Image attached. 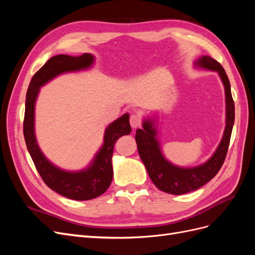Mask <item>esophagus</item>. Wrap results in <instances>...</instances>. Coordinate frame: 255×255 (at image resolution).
<instances>
[{
  "instance_id": "obj_1",
  "label": "esophagus",
  "mask_w": 255,
  "mask_h": 255,
  "mask_svg": "<svg viewBox=\"0 0 255 255\" xmlns=\"http://www.w3.org/2000/svg\"><path fill=\"white\" fill-rule=\"evenodd\" d=\"M129 125L134 129H136L137 128H139L141 126V120L137 115H132L129 118Z\"/></svg>"
}]
</instances>
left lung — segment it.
<instances>
[{"mask_svg":"<svg viewBox=\"0 0 255 255\" xmlns=\"http://www.w3.org/2000/svg\"><path fill=\"white\" fill-rule=\"evenodd\" d=\"M196 68L216 71L225 87L226 95V128L221 141L213 155L205 163L196 167H180L170 163L163 154L157 137L156 118L142 121V128L136 130V143L139 156L151 181L161 191L171 195H183L202 187L218 173L226 159L231 134L234 126L235 107L231 94V85L225 69L211 56H201L195 61Z\"/></svg>","mask_w":255,"mask_h":255,"instance_id":"left-lung-1","label":"left lung"}]
</instances>
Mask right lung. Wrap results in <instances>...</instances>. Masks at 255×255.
<instances>
[{"instance_id": "1", "label": "right lung", "mask_w": 255, "mask_h": 255, "mask_svg": "<svg viewBox=\"0 0 255 255\" xmlns=\"http://www.w3.org/2000/svg\"><path fill=\"white\" fill-rule=\"evenodd\" d=\"M94 63L95 56L90 53H84L81 56L65 54L53 56L35 73L26 92L23 133L29 155L43 182L52 190L76 201L95 199L110 187L114 174L112 165L114 146L121 136L128 135L132 130L129 115L128 113L122 115L106 128L103 144L88 167L80 171H67L51 163L38 145L35 134V104L43 85L63 73L87 70Z\"/></svg>"}]
</instances>
